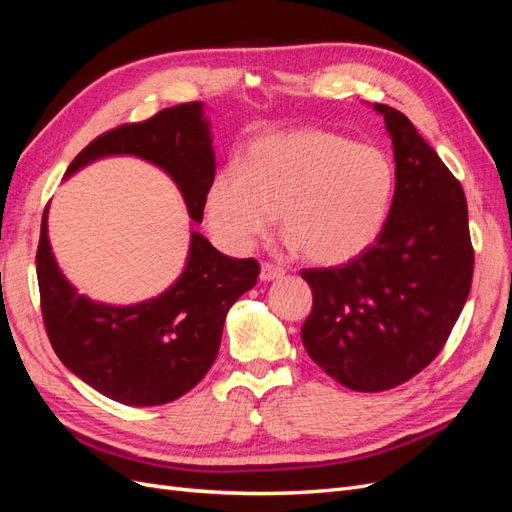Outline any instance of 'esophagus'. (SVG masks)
I'll use <instances>...</instances> for the list:
<instances>
[{"label":"esophagus","mask_w":512,"mask_h":512,"mask_svg":"<svg viewBox=\"0 0 512 512\" xmlns=\"http://www.w3.org/2000/svg\"><path fill=\"white\" fill-rule=\"evenodd\" d=\"M286 273V269L282 265H273V262H262L260 267V280L262 282H273L280 280V277Z\"/></svg>","instance_id":"esophagus-1"}]
</instances>
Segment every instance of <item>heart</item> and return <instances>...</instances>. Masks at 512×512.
I'll return each instance as SVG.
<instances>
[{
	"label": "heart",
	"mask_w": 512,
	"mask_h": 512,
	"mask_svg": "<svg viewBox=\"0 0 512 512\" xmlns=\"http://www.w3.org/2000/svg\"><path fill=\"white\" fill-rule=\"evenodd\" d=\"M395 190L391 160L376 147L324 130L258 136L237 168L207 192V220L230 250L269 235L275 213L292 245L316 265H342L374 245Z\"/></svg>",
	"instance_id": "obj_1"
}]
</instances>
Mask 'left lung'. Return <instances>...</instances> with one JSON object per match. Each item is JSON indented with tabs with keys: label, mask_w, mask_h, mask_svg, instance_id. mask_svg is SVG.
Wrapping results in <instances>:
<instances>
[{
	"label": "left lung",
	"mask_w": 512,
	"mask_h": 512,
	"mask_svg": "<svg viewBox=\"0 0 512 512\" xmlns=\"http://www.w3.org/2000/svg\"><path fill=\"white\" fill-rule=\"evenodd\" d=\"M395 194L376 243L342 267L303 269L314 305L307 354L352 391L378 393L425 369L470 294L474 247L461 183L412 121L386 104Z\"/></svg>",
	"instance_id": "1"
}]
</instances>
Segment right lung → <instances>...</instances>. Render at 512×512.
<instances>
[{
	"mask_svg": "<svg viewBox=\"0 0 512 512\" xmlns=\"http://www.w3.org/2000/svg\"><path fill=\"white\" fill-rule=\"evenodd\" d=\"M138 156L173 177L194 222H203L215 153L203 104L164 108L147 121L123 123L94 138L66 170L70 177L104 156ZM40 224L36 273L49 342L74 376L126 406H162L192 391L218 356L224 320L260 265L220 254L192 232L190 256L179 280L160 297L136 305H104L74 290L59 271Z\"/></svg>",
	"mask_w": 512,
	"mask_h": 512,
	"instance_id": "obj_1",
	"label": "right lung"
}]
</instances>
